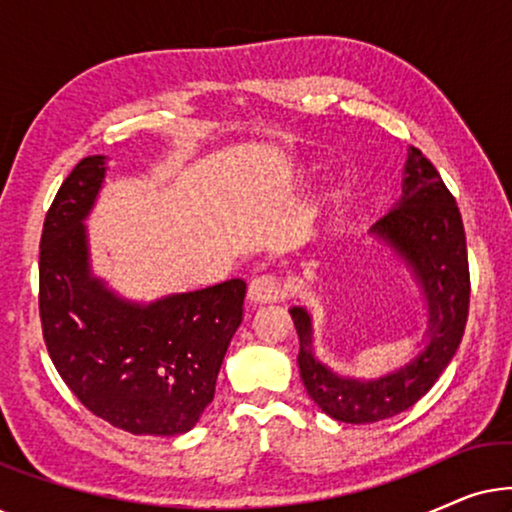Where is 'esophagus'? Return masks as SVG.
Returning <instances> with one entry per match:
<instances>
[{"mask_svg":"<svg viewBox=\"0 0 512 512\" xmlns=\"http://www.w3.org/2000/svg\"><path fill=\"white\" fill-rule=\"evenodd\" d=\"M247 296L251 303L263 305V303H277L282 298V282L275 275H258L249 282Z\"/></svg>","mask_w":512,"mask_h":512,"instance_id":"34e87169","label":"esophagus"}]
</instances>
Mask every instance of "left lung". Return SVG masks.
I'll use <instances>...</instances> for the list:
<instances>
[{"mask_svg":"<svg viewBox=\"0 0 512 512\" xmlns=\"http://www.w3.org/2000/svg\"><path fill=\"white\" fill-rule=\"evenodd\" d=\"M370 233L403 258L426 298V347L415 359L375 380L342 377L314 359L312 317L305 307L289 310L300 340L298 368L307 394L328 417L347 424H373L412 408L459 349L471 300L466 233L457 200L415 146L405 160L401 200Z\"/></svg>","mask_w":512,"mask_h":512,"instance_id":"8db88e82","label":"left lung"}]
</instances>
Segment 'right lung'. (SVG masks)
Masks as SVG:
<instances>
[{
	"instance_id": "1",
	"label": "right lung",
	"mask_w": 512,
	"mask_h": 512,
	"mask_svg": "<svg viewBox=\"0 0 512 512\" xmlns=\"http://www.w3.org/2000/svg\"><path fill=\"white\" fill-rule=\"evenodd\" d=\"M107 158L69 172L48 209L39 244V314L55 370L72 394L135 436L191 431L214 398L223 356L242 324V279L153 303L116 296L90 270L83 221Z\"/></svg>"
}]
</instances>
